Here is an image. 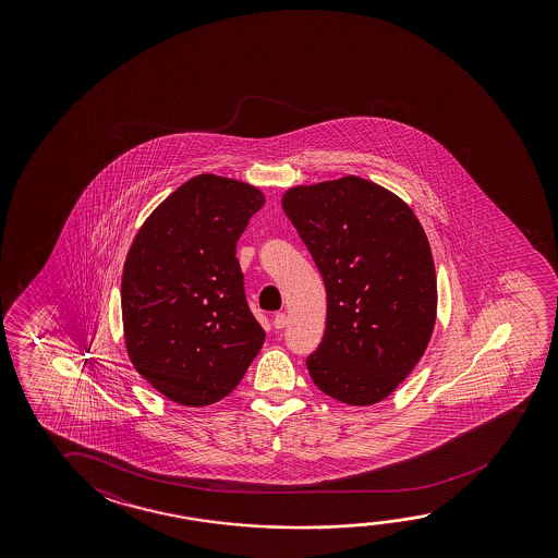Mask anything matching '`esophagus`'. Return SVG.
I'll return each instance as SVG.
<instances>
[{"mask_svg":"<svg viewBox=\"0 0 558 558\" xmlns=\"http://www.w3.org/2000/svg\"><path fill=\"white\" fill-rule=\"evenodd\" d=\"M272 325H275V329H283L288 325V315L286 313H276Z\"/></svg>","mask_w":558,"mask_h":558,"instance_id":"1","label":"esophagus"}]
</instances>
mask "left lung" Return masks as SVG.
<instances>
[{"mask_svg": "<svg viewBox=\"0 0 558 558\" xmlns=\"http://www.w3.org/2000/svg\"><path fill=\"white\" fill-rule=\"evenodd\" d=\"M282 208L319 268L327 329L307 357L313 384L354 407L384 401L424 356L438 283L411 206L362 177L300 184Z\"/></svg>", "mask_w": 558, "mask_h": 558, "instance_id": "8db88e82", "label": "left lung"}]
</instances>
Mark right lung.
Instances as JSON below:
<instances>
[{"instance_id":"1","label":"right lung","mask_w":558,"mask_h":558,"mask_svg":"<svg viewBox=\"0 0 558 558\" xmlns=\"http://www.w3.org/2000/svg\"><path fill=\"white\" fill-rule=\"evenodd\" d=\"M263 204L253 184L198 174L149 214L130 245L120 288L130 362L183 407L228 397L265 344L235 256Z\"/></svg>"}]
</instances>
